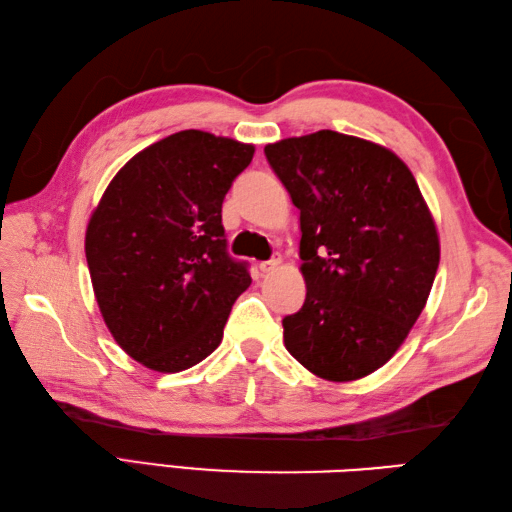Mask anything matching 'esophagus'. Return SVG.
Returning <instances> with one entry per match:
<instances>
[{
  "mask_svg": "<svg viewBox=\"0 0 512 512\" xmlns=\"http://www.w3.org/2000/svg\"><path fill=\"white\" fill-rule=\"evenodd\" d=\"M281 266V259L279 257H275V259H268V262H262L259 264V270H262L264 275H270V273H275V270Z\"/></svg>",
  "mask_w": 512,
  "mask_h": 512,
  "instance_id": "esophagus-1",
  "label": "esophagus"
}]
</instances>
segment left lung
<instances>
[{
    "label": "left lung",
    "instance_id": "obj_1",
    "mask_svg": "<svg viewBox=\"0 0 512 512\" xmlns=\"http://www.w3.org/2000/svg\"><path fill=\"white\" fill-rule=\"evenodd\" d=\"M301 222L306 301L286 350L323 380L383 367L427 306L440 237L409 167L372 140L321 129L264 147Z\"/></svg>",
    "mask_w": 512,
    "mask_h": 512
}]
</instances>
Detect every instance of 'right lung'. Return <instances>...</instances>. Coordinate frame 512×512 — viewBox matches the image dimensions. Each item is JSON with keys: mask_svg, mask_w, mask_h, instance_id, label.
Returning a JSON list of instances; mask_svg holds the SVG:
<instances>
[{"mask_svg": "<svg viewBox=\"0 0 512 512\" xmlns=\"http://www.w3.org/2000/svg\"><path fill=\"white\" fill-rule=\"evenodd\" d=\"M255 145L200 129L171 134L125 162L85 231L101 317L123 350L176 374L222 343L246 264L226 253L222 202Z\"/></svg>", "mask_w": 512, "mask_h": 512, "instance_id": "obj_1", "label": "right lung"}]
</instances>
